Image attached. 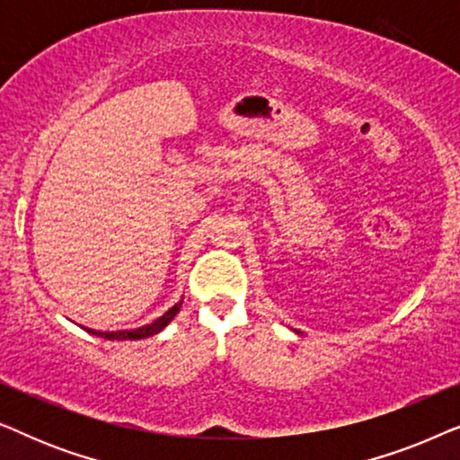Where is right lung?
Instances as JSON below:
<instances>
[{
  "label": "right lung",
  "mask_w": 460,
  "mask_h": 460,
  "mask_svg": "<svg viewBox=\"0 0 460 460\" xmlns=\"http://www.w3.org/2000/svg\"><path fill=\"white\" fill-rule=\"evenodd\" d=\"M180 307H181V301H180V304H175V305L172 307V310H167L165 314H163L161 318H156L155 323L142 326V329H134V331H115V332H100V331L87 329V332H92V335H98V337H104V339H144V337L156 335V332L165 329V326L173 320L175 314L180 312Z\"/></svg>",
  "instance_id": "add662e5"
}]
</instances>
